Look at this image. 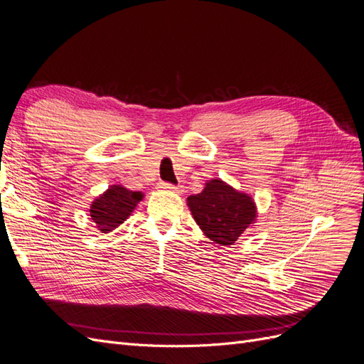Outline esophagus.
Here are the masks:
<instances>
[{
  "instance_id": "esophagus-1",
  "label": "esophagus",
  "mask_w": 364,
  "mask_h": 364,
  "mask_svg": "<svg viewBox=\"0 0 364 364\" xmlns=\"http://www.w3.org/2000/svg\"><path fill=\"white\" fill-rule=\"evenodd\" d=\"M159 188H162V190H165V191L178 193V194H181V193L183 191V190H182V186H174V185L167 183V182H161V183H159Z\"/></svg>"
}]
</instances>
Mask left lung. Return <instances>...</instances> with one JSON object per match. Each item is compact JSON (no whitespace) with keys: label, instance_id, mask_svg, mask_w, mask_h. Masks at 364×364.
I'll return each mask as SVG.
<instances>
[{"label":"left lung","instance_id":"8db88e82","mask_svg":"<svg viewBox=\"0 0 364 364\" xmlns=\"http://www.w3.org/2000/svg\"><path fill=\"white\" fill-rule=\"evenodd\" d=\"M186 203L202 232L220 246L234 245L257 222V205L252 197L222 179L208 181L203 191L190 196Z\"/></svg>","mask_w":364,"mask_h":364}]
</instances>
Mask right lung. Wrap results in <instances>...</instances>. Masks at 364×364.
I'll return each mask as SVG.
<instances>
[{"label": "right lung", "instance_id": "1", "mask_svg": "<svg viewBox=\"0 0 364 364\" xmlns=\"http://www.w3.org/2000/svg\"><path fill=\"white\" fill-rule=\"evenodd\" d=\"M142 197L144 194L141 191H132L123 185H111L91 203L90 218L103 234L112 232L132 215Z\"/></svg>", "mask_w": 364, "mask_h": 364}]
</instances>
